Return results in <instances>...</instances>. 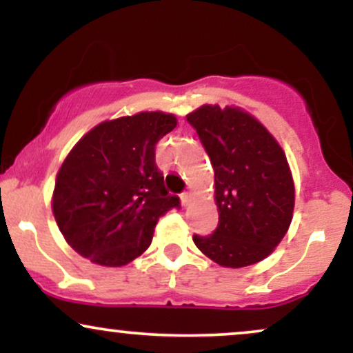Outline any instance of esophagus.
I'll list each match as a JSON object with an SVG mask.
<instances>
[{
    "label": "esophagus",
    "instance_id": "1",
    "mask_svg": "<svg viewBox=\"0 0 353 353\" xmlns=\"http://www.w3.org/2000/svg\"><path fill=\"white\" fill-rule=\"evenodd\" d=\"M181 201L184 205H189L192 202V192H182L181 194Z\"/></svg>",
    "mask_w": 353,
    "mask_h": 353
}]
</instances>
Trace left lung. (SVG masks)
Wrapping results in <instances>:
<instances>
[{
  "label": "left lung",
  "mask_w": 353,
  "mask_h": 353,
  "mask_svg": "<svg viewBox=\"0 0 353 353\" xmlns=\"http://www.w3.org/2000/svg\"><path fill=\"white\" fill-rule=\"evenodd\" d=\"M185 119L210 157L219 212L212 236H194V244L229 269L264 261L281 244L294 216L295 185L285 152L242 108L202 104Z\"/></svg>",
  "instance_id": "8db88e82"
}]
</instances>
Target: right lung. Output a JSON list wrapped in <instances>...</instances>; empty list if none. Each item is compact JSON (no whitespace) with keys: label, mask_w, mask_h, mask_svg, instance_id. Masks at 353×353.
Returning a JSON list of instances; mask_svg holds the SVG:
<instances>
[{"label":"right lung","mask_w":353,"mask_h":353,"mask_svg":"<svg viewBox=\"0 0 353 353\" xmlns=\"http://www.w3.org/2000/svg\"><path fill=\"white\" fill-rule=\"evenodd\" d=\"M177 125L164 111L108 119L88 131L56 176V224L76 252L104 267H123L151 245L154 228L179 208L156 165V144Z\"/></svg>","instance_id":"add662e5"}]
</instances>
